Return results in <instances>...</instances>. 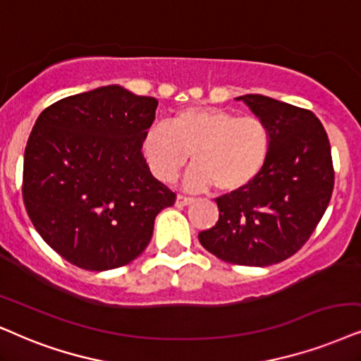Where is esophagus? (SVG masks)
<instances>
[{
  "instance_id": "1",
  "label": "esophagus",
  "mask_w": 361,
  "mask_h": 361,
  "mask_svg": "<svg viewBox=\"0 0 361 361\" xmlns=\"http://www.w3.org/2000/svg\"><path fill=\"white\" fill-rule=\"evenodd\" d=\"M191 202H193V198H191V196H185V195L176 196V207H186V204H190Z\"/></svg>"
}]
</instances>
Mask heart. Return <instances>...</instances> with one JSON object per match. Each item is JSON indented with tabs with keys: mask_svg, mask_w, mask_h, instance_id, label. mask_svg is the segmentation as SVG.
Returning a JSON list of instances; mask_svg holds the SVG:
<instances>
[{
	"mask_svg": "<svg viewBox=\"0 0 361 361\" xmlns=\"http://www.w3.org/2000/svg\"><path fill=\"white\" fill-rule=\"evenodd\" d=\"M145 161L158 180L173 181L190 159L186 186L220 193L243 190L267 165L271 133L257 116H236L220 108L180 109L149 126L140 143Z\"/></svg>",
	"mask_w": 361,
	"mask_h": 361,
	"instance_id": "obj_1",
	"label": "heart"
}]
</instances>
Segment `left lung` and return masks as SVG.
<instances>
[{"mask_svg":"<svg viewBox=\"0 0 361 361\" xmlns=\"http://www.w3.org/2000/svg\"><path fill=\"white\" fill-rule=\"evenodd\" d=\"M241 99L270 130V157L248 186L218 196V221L198 240L226 263L268 267L312 236L330 203L335 170L325 128L310 109L262 94Z\"/></svg>","mask_w":361,"mask_h":361,"instance_id":"1","label":"left lung"}]
</instances>
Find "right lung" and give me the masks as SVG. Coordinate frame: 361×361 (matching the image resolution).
Here are the masks:
<instances>
[{
    "label": "right lung",
    "mask_w": 361,
    "mask_h": 361,
    "mask_svg": "<svg viewBox=\"0 0 361 361\" xmlns=\"http://www.w3.org/2000/svg\"><path fill=\"white\" fill-rule=\"evenodd\" d=\"M158 102L103 86L49 104L25 149L23 202L36 231L75 267L104 271L143 253L176 195L152 175L141 136Z\"/></svg>",
    "instance_id": "1"
}]
</instances>
